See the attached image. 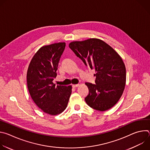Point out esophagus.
Returning <instances> with one entry per match:
<instances>
[{"instance_id": "1", "label": "esophagus", "mask_w": 150, "mask_h": 150, "mask_svg": "<svg viewBox=\"0 0 150 150\" xmlns=\"http://www.w3.org/2000/svg\"><path fill=\"white\" fill-rule=\"evenodd\" d=\"M79 85V84H74V85H72V87H73L74 88H76V87H78Z\"/></svg>"}]
</instances>
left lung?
Returning <instances> with one entry per match:
<instances>
[{
  "label": "left lung",
  "mask_w": 150,
  "mask_h": 150,
  "mask_svg": "<svg viewBox=\"0 0 150 150\" xmlns=\"http://www.w3.org/2000/svg\"><path fill=\"white\" fill-rule=\"evenodd\" d=\"M69 47L85 65L96 71V84L85 82L89 90L85 98L87 104L101 112L112 108L121 97L126 84V68L122 57L98 38L72 41Z\"/></svg>",
  "instance_id": "1"
}]
</instances>
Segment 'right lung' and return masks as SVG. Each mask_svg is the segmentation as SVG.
Returning a JSON list of instances; mask_svg holds the SVG:
<instances>
[{
    "instance_id": "1",
    "label": "right lung",
    "mask_w": 150,
    "mask_h": 150,
    "mask_svg": "<svg viewBox=\"0 0 150 150\" xmlns=\"http://www.w3.org/2000/svg\"><path fill=\"white\" fill-rule=\"evenodd\" d=\"M65 46L62 42L41 47L27 70V87L33 100L42 112L52 116L65 110L72 93L71 85L56 86L53 82Z\"/></svg>"
}]
</instances>
